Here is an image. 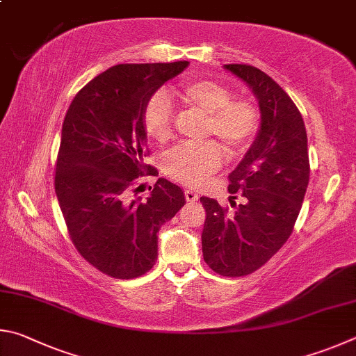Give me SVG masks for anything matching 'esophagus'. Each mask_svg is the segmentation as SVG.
<instances>
[{
	"mask_svg": "<svg viewBox=\"0 0 356 356\" xmlns=\"http://www.w3.org/2000/svg\"><path fill=\"white\" fill-rule=\"evenodd\" d=\"M184 197H186V200H188V202H191V203H195V202L198 200V197H200V195H198L195 191H192V189H186V191H184Z\"/></svg>",
	"mask_w": 356,
	"mask_h": 356,
	"instance_id": "obj_1",
	"label": "esophagus"
}]
</instances>
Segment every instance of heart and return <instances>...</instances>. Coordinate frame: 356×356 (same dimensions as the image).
<instances>
[{
    "mask_svg": "<svg viewBox=\"0 0 356 356\" xmlns=\"http://www.w3.org/2000/svg\"><path fill=\"white\" fill-rule=\"evenodd\" d=\"M186 109L204 118L203 137H216L228 154H238L252 142L258 129V109L250 99L232 98L228 87L211 79H192L175 90ZM173 109L164 92H156L143 106L145 133L158 143L170 140ZM222 164V152L214 142L181 145L165 154L162 168L175 181L197 186Z\"/></svg>",
    "mask_w": 356,
    "mask_h": 356,
    "instance_id": "b5f03b06",
    "label": "heart"
}]
</instances>
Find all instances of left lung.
<instances>
[{
  "instance_id": "obj_1",
  "label": "left lung",
  "mask_w": 356,
  "mask_h": 356,
  "mask_svg": "<svg viewBox=\"0 0 356 356\" xmlns=\"http://www.w3.org/2000/svg\"><path fill=\"white\" fill-rule=\"evenodd\" d=\"M223 68L250 87L261 122L229 173L228 192H239L245 203L229 214L214 198H200L207 209L202 250L219 275L244 277L264 266L292 233L309 181L308 137L300 111L270 76L252 65Z\"/></svg>"
}]
</instances>
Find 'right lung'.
I'll use <instances>...</instances> for the list:
<instances>
[{
	"instance_id": "1",
	"label": "right lung",
	"mask_w": 356,
	"mask_h": 356,
	"mask_svg": "<svg viewBox=\"0 0 356 356\" xmlns=\"http://www.w3.org/2000/svg\"><path fill=\"white\" fill-rule=\"evenodd\" d=\"M188 65L111 67L76 93L62 123L56 195L81 257L109 277L129 280L152 269L161 225L186 203L181 188L164 178L147 200H131L129 192L143 172L158 175L143 164V106Z\"/></svg>"
}]
</instances>
